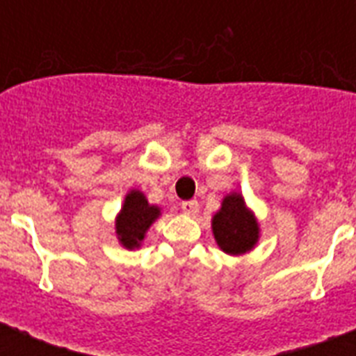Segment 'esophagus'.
<instances>
[{"instance_id": "esophagus-1", "label": "esophagus", "mask_w": 356, "mask_h": 356, "mask_svg": "<svg viewBox=\"0 0 356 356\" xmlns=\"http://www.w3.org/2000/svg\"><path fill=\"white\" fill-rule=\"evenodd\" d=\"M184 214H188V216H195L197 212H200V203L195 200H190V201H184L183 205H181Z\"/></svg>"}]
</instances>
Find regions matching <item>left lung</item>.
<instances>
[{"label": "left lung", "mask_w": 356, "mask_h": 356, "mask_svg": "<svg viewBox=\"0 0 356 356\" xmlns=\"http://www.w3.org/2000/svg\"><path fill=\"white\" fill-rule=\"evenodd\" d=\"M212 234L223 253L240 257L259 243L260 225L254 212L245 205L240 192H231L222 200L220 211L212 216Z\"/></svg>", "instance_id": "8db88e82"}]
</instances>
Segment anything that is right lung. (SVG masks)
<instances>
[{
    "mask_svg": "<svg viewBox=\"0 0 356 356\" xmlns=\"http://www.w3.org/2000/svg\"><path fill=\"white\" fill-rule=\"evenodd\" d=\"M161 214V207L151 205L142 190H129L122 203V209L116 214V222H114L120 245L129 251L138 249L144 242L145 233L149 231L153 222Z\"/></svg>",
    "mask_w": 356,
    "mask_h": 356,
    "instance_id": "obj_1",
    "label": "right lung"
}]
</instances>
